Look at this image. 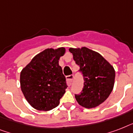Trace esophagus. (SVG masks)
<instances>
[{
	"instance_id": "esophagus-1",
	"label": "esophagus",
	"mask_w": 133,
	"mask_h": 133,
	"mask_svg": "<svg viewBox=\"0 0 133 133\" xmlns=\"http://www.w3.org/2000/svg\"><path fill=\"white\" fill-rule=\"evenodd\" d=\"M73 78H74V76H73V75H68V76H66L67 84H68V86H70L71 84H72Z\"/></svg>"
}]
</instances>
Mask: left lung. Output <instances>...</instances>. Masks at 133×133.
<instances>
[{
	"mask_svg": "<svg viewBox=\"0 0 133 133\" xmlns=\"http://www.w3.org/2000/svg\"><path fill=\"white\" fill-rule=\"evenodd\" d=\"M73 58L83 75L84 86L80 95H75L79 105L92 108L104 102L115 84L113 66L98 52L86 48H69Z\"/></svg>",
	"mask_w": 133,
	"mask_h": 133,
	"instance_id": "8db88e82",
	"label": "left lung"
}]
</instances>
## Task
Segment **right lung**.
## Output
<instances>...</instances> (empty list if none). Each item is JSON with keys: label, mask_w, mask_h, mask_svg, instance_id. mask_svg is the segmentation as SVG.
<instances>
[{"label": "right lung", "mask_w": 133, "mask_h": 133, "mask_svg": "<svg viewBox=\"0 0 133 133\" xmlns=\"http://www.w3.org/2000/svg\"><path fill=\"white\" fill-rule=\"evenodd\" d=\"M65 52V48L45 49L36 54L21 72V88L34 109L49 111L60 103L68 87L58 64Z\"/></svg>", "instance_id": "right-lung-1"}]
</instances>
